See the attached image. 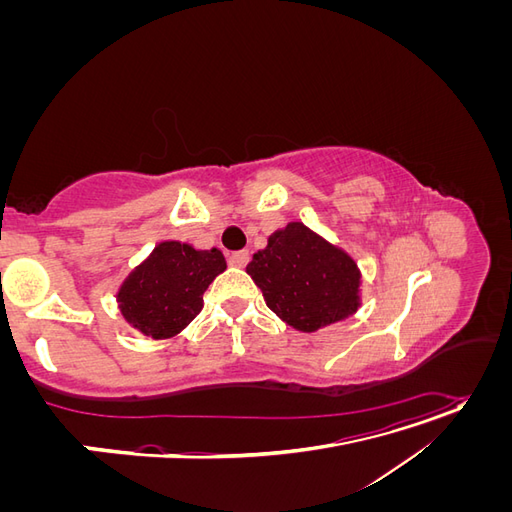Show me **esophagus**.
<instances>
[{"label":"esophagus","mask_w":512,"mask_h":512,"mask_svg":"<svg viewBox=\"0 0 512 512\" xmlns=\"http://www.w3.org/2000/svg\"><path fill=\"white\" fill-rule=\"evenodd\" d=\"M228 262H230V265L232 267H245L247 265V262H250V252H247V250H241V252H232L230 256H228Z\"/></svg>","instance_id":"obj_1"}]
</instances>
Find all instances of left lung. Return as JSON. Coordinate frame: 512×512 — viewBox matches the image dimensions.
Wrapping results in <instances>:
<instances>
[{"label": "left lung", "mask_w": 512, "mask_h": 512, "mask_svg": "<svg viewBox=\"0 0 512 512\" xmlns=\"http://www.w3.org/2000/svg\"><path fill=\"white\" fill-rule=\"evenodd\" d=\"M245 271L271 312L301 333L342 322L361 307L354 258L303 222L275 230Z\"/></svg>", "instance_id": "1"}]
</instances>
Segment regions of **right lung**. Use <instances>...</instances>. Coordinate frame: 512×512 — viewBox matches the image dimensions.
<instances>
[{"mask_svg": "<svg viewBox=\"0 0 512 512\" xmlns=\"http://www.w3.org/2000/svg\"><path fill=\"white\" fill-rule=\"evenodd\" d=\"M224 271L218 247L196 250L190 243L162 241L121 282L119 312L151 339L177 337L200 314L205 290Z\"/></svg>", "mask_w": 512, "mask_h": 512, "instance_id": "add662e5", "label": "right lung"}]
</instances>
